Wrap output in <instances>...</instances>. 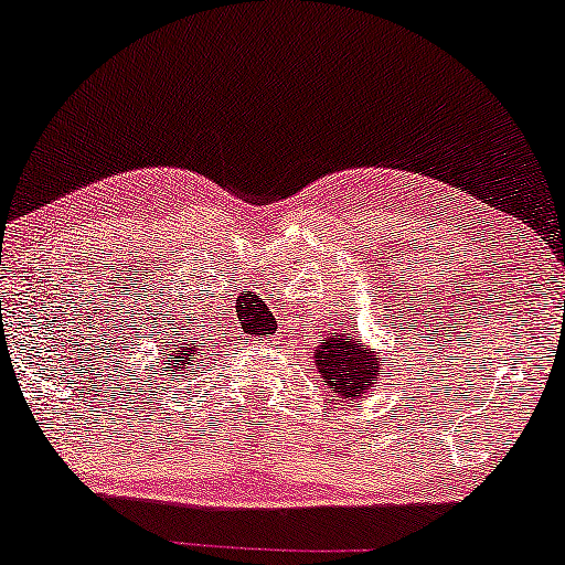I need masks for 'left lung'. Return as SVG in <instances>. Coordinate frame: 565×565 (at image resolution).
Segmentation results:
<instances>
[{
	"label": "left lung",
	"mask_w": 565,
	"mask_h": 565,
	"mask_svg": "<svg viewBox=\"0 0 565 565\" xmlns=\"http://www.w3.org/2000/svg\"><path fill=\"white\" fill-rule=\"evenodd\" d=\"M316 365L321 371L331 392L339 397H360V392L369 390L376 382L379 358L365 350V344H355L350 337L329 334L321 339L316 350Z\"/></svg>",
	"instance_id": "8db88e82"
}]
</instances>
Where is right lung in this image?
Instances as JSON below:
<instances>
[{"label":"right lung","instance_id":"right-lung-1","mask_svg":"<svg viewBox=\"0 0 565 565\" xmlns=\"http://www.w3.org/2000/svg\"><path fill=\"white\" fill-rule=\"evenodd\" d=\"M179 355H181V352H179Z\"/></svg>","mask_w":565,"mask_h":565}]
</instances>
